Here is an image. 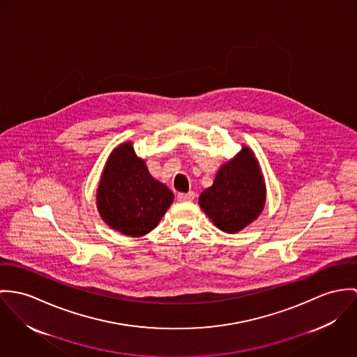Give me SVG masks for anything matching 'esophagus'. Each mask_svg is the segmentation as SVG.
I'll return each mask as SVG.
<instances>
[{
  "label": "esophagus",
  "mask_w": 357,
  "mask_h": 357,
  "mask_svg": "<svg viewBox=\"0 0 357 357\" xmlns=\"http://www.w3.org/2000/svg\"><path fill=\"white\" fill-rule=\"evenodd\" d=\"M196 197V195H195V192H189V193H179L176 198H178V201H182V202H185V201H193Z\"/></svg>",
  "instance_id": "esophagus-1"
}]
</instances>
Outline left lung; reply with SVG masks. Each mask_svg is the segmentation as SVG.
<instances>
[{
    "label": "left lung",
    "instance_id": "1",
    "mask_svg": "<svg viewBox=\"0 0 357 357\" xmlns=\"http://www.w3.org/2000/svg\"><path fill=\"white\" fill-rule=\"evenodd\" d=\"M199 206L218 229L234 234L263 211L266 185L249 148L220 167L213 185L199 196Z\"/></svg>",
    "mask_w": 357,
    "mask_h": 357
}]
</instances>
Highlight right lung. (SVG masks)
I'll return each mask as SVG.
<instances>
[{
	"mask_svg": "<svg viewBox=\"0 0 357 357\" xmlns=\"http://www.w3.org/2000/svg\"><path fill=\"white\" fill-rule=\"evenodd\" d=\"M172 201V192L151 176L131 142L114 151L97 190V208L108 226L131 237L148 234Z\"/></svg>",
	"mask_w": 357,
	"mask_h": 357,
	"instance_id": "add662e5",
	"label": "right lung"
}]
</instances>
